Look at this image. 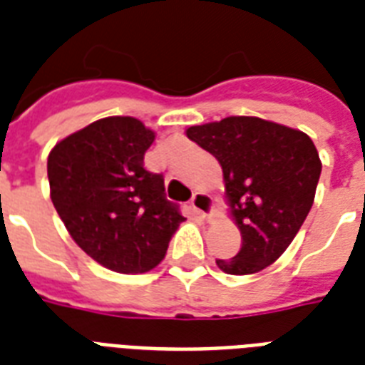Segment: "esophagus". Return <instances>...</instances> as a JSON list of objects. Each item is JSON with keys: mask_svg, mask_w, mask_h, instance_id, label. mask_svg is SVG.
I'll use <instances>...</instances> for the list:
<instances>
[{"mask_svg": "<svg viewBox=\"0 0 365 365\" xmlns=\"http://www.w3.org/2000/svg\"><path fill=\"white\" fill-rule=\"evenodd\" d=\"M191 206L195 208V212H199L200 216L208 220L214 212V199L206 193H195L191 199Z\"/></svg>", "mask_w": 365, "mask_h": 365, "instance_id": "1", "label": "esophagus"}]
</instances>
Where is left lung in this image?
<instances>
[{"label":"left lung","instance_id":"obj_1","mask_svg":"<svg viewBox=\"0 0 365 365\" xmlns=\"http://www.w3.org/2000/svg\"><path fill=\"white\" fill-rule=\"evenodd\" d=\"M189 140L220 160L225 199L239 225V254L216 259L227 274H254L286 252L305 222L322 163L305 132L259 117L189 126Z\"/></svg>","mask_w":365,"mask_h":365}]
</instances>
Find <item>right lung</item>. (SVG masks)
Masks as SVG:
<instances>
[{"mask_svg":"<svg viewBox=\"0 0 365 365\" xmlns=\"http://www.w3.org/2000/svg\"><path fill=\"white\" fill-rule=\"evenodd\" d=\"M155 132L134 117H106L48 153L51 200L77 246L106 269L148 272L165 259L185 217L165 180L143 168Z\"/></svg>","mask_w":365,"mask_h":365,"instance_id":"1","label":"right lung"}]
</instances>
